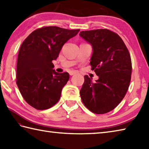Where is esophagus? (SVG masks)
I'll list each match as a JSON object with an SVG mask.
<instances>
[{"mask_svg":"<svg viewBox=\"0 0 149 149\" xmlns=\"http://www.w3.org/2000/svg\"><path fill=\"white\" fill-rule=\"evenodd\" d=\"M76 74H77V72H75V71H71V72H70V75H73Z\"/></svg>","mask_w":149,"mask_h":149,"instance_id":"esophagus-1","label":"esophagus"}]
</instances>
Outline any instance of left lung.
Instances as JSON below:
<instances>
[{
  "mask_svg": "<svg viewBox=\"0 0 149 149\" xmlns=\"http://www.w3.org/2000/svg\"><path fill=\"white\" fill-rule=\"evenodd\" d=\"M79 36L92 46L90 64L99 77L94 83L84 75L81 100L91 112L107 113L118 105L129 88L132 74L129 52L121 38L107 29L83 31Z\"/></svg>",
  "mask_w": 149,
  "mask_h": 149,
  "instance_id": "left-lung-1",
  "label": "left lung"
}]
</instances>
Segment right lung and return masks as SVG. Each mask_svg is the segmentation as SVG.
<instances>
[{"instance_id":"add662e5","label":"right lung","mask_w":149,"mask_h":149,"mask_svg":"<svg viewBox=\"0 0 149 149\" xmlns=\"http://www.w3.org/2000/svg\"><path fill=\"white\" fill-rule=\"evenodd\" d=\"M79 30L48 26L29 35L20 46L17 65V84L23 98L37 110L49 109L59 100L68 82V72L58 73L56 60L63 45Z\"/></svg>"}]
</instances>
